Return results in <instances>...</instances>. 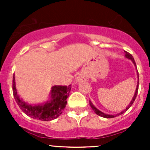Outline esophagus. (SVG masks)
<instances>
[{
    "mask_svg": "<svg viewBox=\"0 0 150 150\" xmlns=\"http://www.w3.org/2000/svg\"><path fill=\"white\" fill-rule=\"evenodd\" d=\"M86 80H87V76H86L85 74H80V75L77 77L75 81H76L77 83H81L84 81H86Z\"/></svg>",
    "mask_w": 150,
    "mask_h": 150,
    "instance_id": "34e87169",
    "label": "esophagus"
}]
</instances>
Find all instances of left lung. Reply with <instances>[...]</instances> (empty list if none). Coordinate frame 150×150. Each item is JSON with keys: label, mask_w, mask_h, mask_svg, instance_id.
<instances>
[{"label": "left lung", "mask_w": 150, "mask_h": 150, "mask_svg": "<svg viewBox=\"0 0 150 150\" xmlns=\"http://www.w3.org/2000/svg\"><path fill=\"white\" fill-rule=\"evenodd\" d=\"M125 58L128 59H131V62H133V64H134V66H135L136 67H137V65H136V62H135V61H134V57H132V55H131V54H129V53L127 52V51H125ZM137 77H138V81H137V88H136L135 93H134V96H133L132 99H131V102H130L129 104H128V105L127 106L126 108H125V110H122V111L120 112L117 113V114H116V115L106 114V113H104V112H102V111H100V110H98V109L96 108V107H95L94 105H93V103H92V102H91V101L90 100V101H89V104H90V106H91V108H92V110H93V111H94V112L96 113V114L97 115L101 116V117H104V118H112V117H116V116H118V115H120L123 114V113L125 112V111H127V110H128V109H129L130 107H131V105H132L133 103H134V101H135V99H136V98H137V93H138V89H139V73H138V71H137Z\"/></svg>", "instance_id": "8db88e82"}]
</instances>
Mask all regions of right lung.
I'll return each mask as SVG.
<instances>
[{
  "instance_id": "right-lung-1",
  "label": "right lung",
  "mask_w": 150,
  "mask_h": 150,
  "mask_svg": "<svg viewBox=\"0 0 150 150\" xmlns=\"http://www.w3.org/2000/svg\"><path fill=\"white\" fill-rule=\"evenodd\" d=\"M71 85L54 86L49 93V100L42 104H31L24 101L18 94L15 82V75L13 76V93L16 103L24 113L36 120L49 121L57 118L62 113L67 104V99L71 90Z\"/></svg>"
}]
</instances>
